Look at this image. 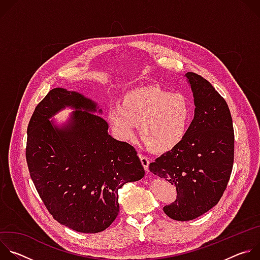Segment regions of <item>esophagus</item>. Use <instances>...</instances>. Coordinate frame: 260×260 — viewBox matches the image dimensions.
<instances>
[{
	"mask_svg": "<svg viewBox=\"0 0 260 260\" xmlns=\"http://www.w3.org/2000/svg\"><path fill=\"white\" fill-rule=\"evenodd\" d=\"M139 157H140V159H141V162H142V165H143L145 171H147V172L149 171V162H150V159L148 158L147 156L142 155V154H139Z\"/></svg>",
	"mask_w": 260,
	"mask_h": 260,
	"instance_id": "esophagus-1",
	"label": "esophagus"
}]
</instances>
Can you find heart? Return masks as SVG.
<instances>
[{
	"mask_svg": "<svg viewBox=\"0 0 260 260\" xmlns=\"http://www.w3.org/2000/svg\"><path fill=\"white\" fill-rule=\"evenodd\" d=\"M106 116L119 140H133L138 125L140 139L147 149L166 153L175 149L186 136L191 107L182 93L145 86L126 92L121 105H110Z\"/></svg>",
	"mask_w": 260,
	"mask_h": 260,
	"instance_id": "obj_1",
	"label": "heart"
}]
</instances>
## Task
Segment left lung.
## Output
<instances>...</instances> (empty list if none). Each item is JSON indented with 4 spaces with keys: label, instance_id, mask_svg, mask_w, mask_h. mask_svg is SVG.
Returning a JSON list of instances; mask_svg holds the SVG:
<instances>
[{
    "label": "left lung",
    "instance_id": "left-lung-1",
    "mask_svg": "<svg viewBox=\"0 0 260 260\" xmlns=\"http://www.w3.org/2000/svg\"><path fill=\"white\" fill-rule=\"evenodd\" d=\"M194 98V117L175 149L149 165V170L176 186L177 199L164 207L172 219L188 221L218 204L231 178L235 134L230 108L212 84L185 74Z\"/></svg>",
    "mask_w": 260,
    "mask_h": 260
}]
</instances>
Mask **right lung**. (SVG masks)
<instances>
[{
	"mask_svg": "<svg viewBox=\"0 0 260 260\" xmlns=\"http://www.w3.org/2000/svg\"><path fill=\"white\" fill-rule=\"evenodd\" d=\"M66 106L76 111L58 128L49 119ZM96 112L102 110L81 93L53 88L27 126L25 157L37 191L57 222L84 234L112 224L118 189L145 175L135 148L111 137Z\"/></svg>",
	"mask_w": 260,
	"mask_h": 260,
	"instance_id": "right-lung-1",
	"label": "right lung"
}]
</instances>
